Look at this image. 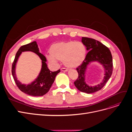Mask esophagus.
<instances>
[{"label": "esophagus", "instance_id": "esophagus-1", "mask_svg": "<svg viewBox=\"0 0 132 132\" xmlns=\"http://www.w3.org/2000/svg\"><path fill=\"white\" fill-rule=\"evenodd\" d=\"M61 70L63 71H68V70L67 68H63L61 69Z\"/></svg>", "mask_w": 132, "mask_h": 132}]
</instances>
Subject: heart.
<instances>
[{
  "label": "heart",
  "instance_id": "1",
  "mask_svg": "<svg viewBox=\"0 0 132 132\" xmlns=\"http://www.w3.org/2000/svg\"><path fill=\"white\" fill-rule=\"evenodd\" d=\"M50 53L47 59L51 63L55 64L58 59L63 61L66 67L74 68L84 61L86 49L82 43L71 41L53 44L51 47Z\"/></svg>",
  "mask_w": 132,
  "mask_h": 132
}]
</instances>
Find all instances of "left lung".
<instances>
[{
    "label": "left lung",
    "instance_id": "1",
    "mask_svg": "<svg viewBox=\"0 0 132 132\" xmlns=\"http://www.w3.org/2000/svg\"><path fill=\"white\" fill-rule=\"evenodd\" d=\"M81 42L89 52L82 64L77 68L79 75L74 83L79 91L91 94L101 90L111 78L113 71L112 56L110 50L98 41L93 38L82 37ZM93 62H97L103 66L104 70V77L102 82L99 85L89 86L85 80L86 71L87 67Z\"/></svg>",
    "mask_w": 132,
    "mask_h": 132
}]
</instances>
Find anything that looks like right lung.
Segmentation results:
<instances>
[{
	"label": "right lung",
	"mask_w": 132,
	"mask_h": 132,
	"mask_svg": "<svg viewBox=\"0 0 132 132\" xmlns=\"http://www.w3.org/2000/svg\"><path fill=\"white\" fill-rule=\"evenodd\" d=\"M24 51H32L37 54L42 61L40 72L34 81L28 85L22 84L17 80L15 74V66L19 57ZM46 57L39 52L37 42L34 41L21 46L16 54L15 59L12 65L11 72L14 81L19 89L23 93L34 96H41L45 95L50 90L54 81L56 75L61 71L60 69L56 71H51L48 68Z\"/></svg>",
	"instance_id": "right-lung-1"
}]
</instances>
